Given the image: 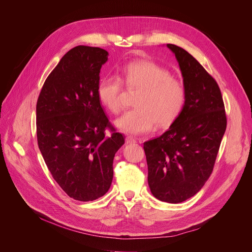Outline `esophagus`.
I'll use <instances>...</instances> for the list:
<instances>
[{"instance_id":"1","label":"esophagus","mask_w":252,"mask_h":252,"mask_svg":"<svg viewBox=\"0 0 252 252\" xmlns=\"http://www.w3.org/2000/svg\"><path fill=\"white\" fill-rule=\"evenodd\" d=\"M126 144H133V143H137V140L136 139H133L132 137H126Z\"/></svg>"}]
</instances>
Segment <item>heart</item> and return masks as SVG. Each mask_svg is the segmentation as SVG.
I'll list each match as a JSON object with an SVG mask.
<instances>
[{"label":"heart","instance_id":"1","mask_svg":"<svg viewBox=\"0 0 252 252\" xmlns=\"http://www.w3.org/2000/svg\"><path fill=\"white\" fill-rule=\"evenodd\" d=\"M122 83L138 89L136 107L114 121V126L128 135H142L154 127L170 126L180 115L187 100L181 81L150 61H137L122 68L119 78L107 76L99 81L97 95L101 104L112 113L122 109Z\"/></svg>","mask_w":252,"mask_h":252}]
</instances>
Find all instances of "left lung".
Segmentation results:
<instances>
[{
	"instance_id": "1",
	"label": "left lung",
	"mask_w": 252,
	"mask_h": 252,
	"mask_svg": "<svg viewBox=\"0 0 252 252\" xmlns=\"http://www.w3.org/2000/svg\"><path fill=\"white\" fill-rule=\"evenodd\" d=\"M174 54L187 92L178 119L160 137L144 143L148 183L162 202L179 204L209 179L226 130L222 94L215 79L190 54L167 44Z\"/></svg>"
}]
</instances>
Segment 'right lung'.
Returning <instances> with one entry per match:
<instances>
[{"label":"right lung","instance_id":"obj_1","mask_svg":"<svg viewBox=\"0 0 252 252\" xmlns=\"http://www.w3.org/2000/svg\"><path fill=\"white\" fill-rule=\"evenodd\" d=\"M108 60L100 47L79 45L66 53L45 80L36 104L37 143L54 179L70 197L90 202L104 195L113 178V159L125 144L97 95ZM109 127L112 136L106 137Z\"/></svg>","mask_w":252,"mask_h":252}]
</instances>
